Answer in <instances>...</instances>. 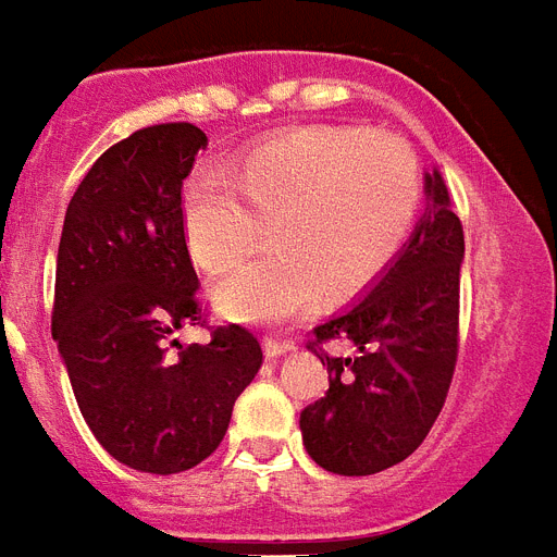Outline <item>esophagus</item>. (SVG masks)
I'll return each instance as SVG.
<instances>
[{
	"mask_svg": "<svg viewBox=\"0 0 557 557\" xmlns=\"http://www.w3.org/2000/svg\"><path fill=\"white\" fill-rule=\"evenodd\" d=\"M289 350H293V344L289 342H275V338H268V342H264V356H268L270 361L287 356Z\"/></svg>",
	"mask_w": 557,
	"mask_h": 557,
	"instance_id": "esophagus-1",
	"label": "esophagus"
}]
</instances>
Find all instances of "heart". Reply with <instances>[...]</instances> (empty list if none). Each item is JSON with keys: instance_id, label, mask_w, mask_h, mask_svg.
<instances>
[{"instance_id": "1", "label": "heart", "mask_w": 557, "mask_h": 557, "mask_svg": "<svg viewBox=\"0 0 557 557\" xmlns=\"http://www.w3.org/2000/svg\"><path fill=\"white\" fill-rule=\"evenodd\" d=\"M421 205L416 156L364 127H298L242 153L236 182L193 170L182 233L193 261L224 273L250 256L270 224V247L215 287L233 321L282 324L324 293L350 298L387 273Z\"/></svg>"}]
</instances>
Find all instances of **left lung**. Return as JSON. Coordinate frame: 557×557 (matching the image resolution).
Here are the masks:
<instances>
[{"instance_id":"left-lung-1","label":"left lung","mask_w":557,"mask_h":557,"mask_svg":"<svg viewBox=\"0 0 557 557\" xmlns=\"http://www.w3.org/2000/svg\"><path fill=\"white\" fill-rule=\"evenodd\" d=\"M426 213L398 259L350 307L312 330L310 350L347 337L350 357H327L330 389L301 412L312 461L335 475L401 463L435 424L458 358L463 230L438 170L424 173Z\"/></svg>"}]
</instances>
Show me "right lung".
Here are the masks:
<instances>
[{"mask_svg":"<svg viewBox=\"0 0 557 557\" xmlns=\"http://www.w3.org/2000/svg\"><path fill=\"white\" fill-rule=\"evenodd\" d=\"M207 136L153 124L96 159L64 213L53 342L82 418L119 463L173 475L222 444L261 347L238 324L178 344L199 321L182 233V182Z\"/></svg>","mask_w":557,"mask_h":557,"instance_id":"add662e5","label":"right lung"}]
</instances>
